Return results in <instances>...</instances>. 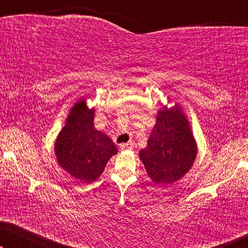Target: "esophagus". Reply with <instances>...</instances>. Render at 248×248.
<instances>
[{
	"label": "esophagus",
	"instance_id": "obj_1",
	"mask_svg": "<svg viewBox=\"0 0 248 248\" xmlns=\"http://www.w3.org/2000/svg\"><path fill=\"white\" fill-rule=\"evenodd\" d=\"M121 150H132L134 148V143L132 141L127 142V143H123L121 144Z\"/></svg>",
	"mask_w": 248,
	"mask_h": 248
}]
</instances>
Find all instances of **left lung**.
Returning <instances> with one entry per match:
<instances>
[{
    "label": "left lung",
    "mask_w": 248,
    "mask_h": 248,
    "mask_svg": "<svg viewBox=\"0 0 248 248\" xmlns=\"http://www.w3.org/2000/svg\"><path fill=\"white\" fill-rule=\"evenodd\" d=\"M195 157V140L181 108L159 110L147 148L140 151L149 177L158 184L174 183L189 170Z\"/></svg>",
    "instance_id": "1"
}]
</instances>
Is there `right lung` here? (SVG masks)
Instances as JSON below:
<instances>
[{
    "label": "right lung",
    "instance_id": "add662e5",
    "mask_svg": "<svg viewBox=\"0 0 248 248\" xmlns=\"http://www.w3.org/2000/svg\"><path fill=\"white\" fill-rule=\"evenodd\" d=\"M93 116L94 110L81 99L71 109L55 143L59 165L82 182L96 181L110 157L117 154L113 141L94 128Z\"/></svg>",
    "mask_w": 248,
    "mask_h": 248
}]
</instances>
